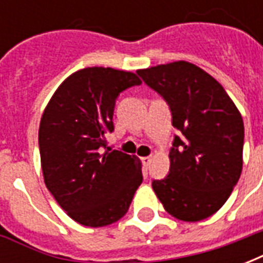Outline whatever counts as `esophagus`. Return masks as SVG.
Instances as JSON below:
<instances>
[{
    "label": "esophagus",
    "instance_id": "esophagus-1",
    "mask_svg": "<svg viewBox=\"0 0 263 263\" xmlns=\"http://www.w3.org/2000/svg\"><path fill=\"white\" fill-rule=\"evenodd\" d=\"M151 162H152V158H151V156H145V158H142V163L145 167H148V166L151 165Z\"/></svg>",
    "mask_w": 263,
    "mask_h": 263
}]
</instances>
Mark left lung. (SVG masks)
I'll use <instances>...</instances> for the list:
<instances>
[{"instance_id":"obj_1","label":"left lung","mask_w":263,"mask_h":263,"mask_svg":"<svg viewBox=\"0 0 263 263\" xmlns=\"http://www.w3.org/2000/svg\"><path fill=\"white\" fill-rule=\"evenodd\" d=\"M145 84L169 105L171 169L152 187L177 220L196 222L224 205L242 171L243 122L214 77L189 62L138 70Z\"/></svg>"}]
</instances>
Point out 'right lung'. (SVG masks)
<instances>
[{"label": "right lung", "mask_w": 263, "mask_h": 263, "mask_svg": "<svg viewBox=\"0 0 263 263\" xmlns=\"http://www.w3.org/2000/svg\"><path fill=\"white\" fill-rule=\"evenodd\" d=\"M141 80L131 71L87 67L67 77L39 125L45 184L70 218L104 227L125 214L142 183L138 158L107 146L115 101Z\"/></svg>", "instance_id": "obj_1"}]
</instances>
